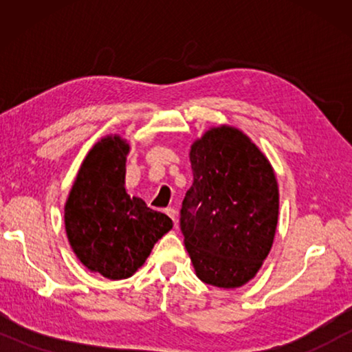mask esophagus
Wrapping results in <instances>:
<instances>
[{
	"instance_id": "34e87169",
	"label": "esophagus",
	"mask_w": 352,
	"mask_h": 352,
	"mask_svg": "<svg viewBox=\"0 0 352 352\" xmlns=\"http://www.w3.org/2000/svg\"><path fill=\"white\" fill-rule=\"evenodd\" d=\"M165 213H166L168 216H170V218H171L173 221H175V224L177 226V219H176V216H177V211H176L175 206H168V208L165 210Z\"/></svg>"
}]
</instances>
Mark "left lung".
Masks as SVG:
<instances>
[{"mask_svg": "<svg viewBox=\"0 0 352 352\" xmlns=\"http://www.w3.org/2000/svg\"><path fill=\"white\" fill-rule=\"evenodd\" d=\"M194 182L181 208V230L197 277L237 288L271 252L278 187L271 163L237 128H211L192 144Z\"/></svg>", "mask_w": 352, "mask_h": 352, "instance_id": "obj_1", "label": "left lung"}]
</instances>
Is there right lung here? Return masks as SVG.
<instances>
[{
	"label": "right lung",
	"instance_id": "add662e5",
	"mask_svg": "<svg viewBox=\"0 0 352 352\" xmlns=\"http://www.w3.org/2000/svg\"><path fill=\"white\" fill-rule=\"evenodd\" d=\"M129 146L102 138L88 152L65 201V232L76 258L110 280L131 277L173 228L165 213L124 189Z\"/></svg>",
	"mask_w": 352,
	"mask_h": 352
}]
</instances>
